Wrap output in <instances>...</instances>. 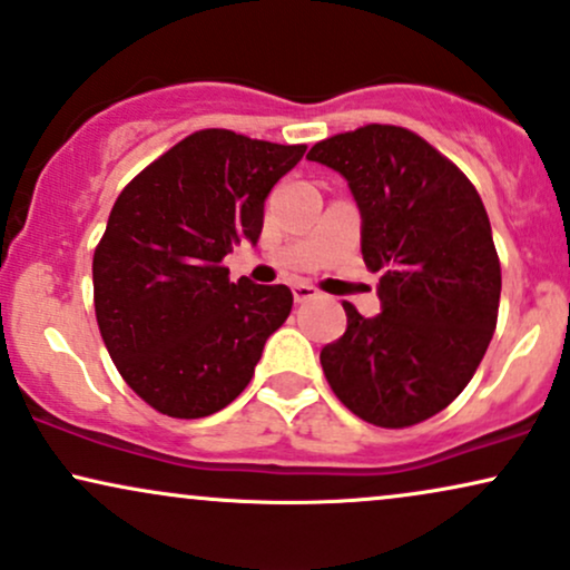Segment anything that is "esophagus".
I'll list each match as a JSON object with an SVG mask.
<instances>
[{
  "label": "esophagus",
  "instance_id": "obj_1",
  "mask_svg": "<svg viewBox=\"0 0 570 570\" xmlns=\"http://www.w3.org/2000/svg\"><path fill=\"white\" fill-rule=\"evenodd\" d=\"M293 298H296V304H304V301L320 298V291H317V287H314V285L296 283V285H293Z\"/></svg>",
  "mask_w": 570,
  "mask_h": 570
}]
</instances>
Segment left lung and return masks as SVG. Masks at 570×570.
I'll return each mask as SVG.
<instances>
[{"mask_svg":"<svg viewBox=\"0 0 570 570\" xmlns=\"http://www.w3.org/2000/svg\"><path fill=\"white\" fill-rule=\"evenodd\" d=\"M306 158L348 181L364 264L381 272L383 312L343 304L346 333L322 348L330 389L372 425L423 423L460 396L497 327L502 269L481 195L402 126L322 139Z\"/></svg>","mask_w":570,"mask_h":570,"instance_id":"left-lung-1","label":"left lung"}]
</instances>
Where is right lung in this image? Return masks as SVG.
I'll return each instance as SVG.
<instances>
[{
	"instance_id": "1",
	"label": "right lung",
	"mask_w": 570,
	"mask_h": 570,
	"mask_svg": "<svg viewBox=\"0 0 570 570\" xmlns=\"http://www.w3.org/2000/svg\"><path fill=\"white\" fill-rule=\"evenodd\" d=\"M304 153L203 129L118 195L91 262L95 314L121 377L160 414L195 420L235 402L291 314V287L229 283L222 258L256 245L266 195Z\"/></svg>"
}]
</instances>
